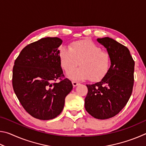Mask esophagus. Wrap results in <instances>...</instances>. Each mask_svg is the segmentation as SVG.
Wrapping results in <instances>:
<instances>
[{
  "label": "esophagus",
  "mask_w": 146,
  "mask_h": 146,
  "mask_svg": "<svg viewBox=\"0 0 146 146\" xmlns=\"http://www.w3.org/2000/svg\"><path fill=\"white\" fill-rule=\"evenodd\" d=\"M72 84H73V87H76V86H78V85L79 84L78 82H75V81H73V82H72Z\"/></svg>",
  "instance_id": "1"
}]
</instances>
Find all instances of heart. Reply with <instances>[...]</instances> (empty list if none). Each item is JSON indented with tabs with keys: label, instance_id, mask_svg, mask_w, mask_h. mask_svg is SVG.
I'll use <instances>...</instances> for the list:
<instances>
[{
	"label": "heart",
	"instance_id": "heart-1",
	"mask_svg": "<svg viewBox=\"0 0 146 146\" xmlns=\"http://www.w3.org/2000/svg\"><path fill=\"white\" fill-rule=\"evenodd\" d=\"M59 59L66 71L74 68L79 62L81 67L69 72L67 76L73 80L92 81L102 79L110 70L111 56L102 48L89 40H78L71 43L70 48L62 46L59 49Z\"/></svg>",
	"mask_w": 146,
	"mask_h": 146
}]
</instances>
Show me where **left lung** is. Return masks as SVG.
<instances>
[{"label":"left lung","mask_w":146,"mask_h":146,"mask_svg":"<svg viewBox=\"0 0 146 146\" xmlns=\"http://www.w3.org/2000/svg\"><path fill=\"white\" fill-rule=\"evenodd\" d=\"M111 56L107 74L98 82L87 84L86 110L100 120L117 115L126 105L134 83L135 62L127 48L110 37L97 38Z\"/></svg>","instance_id":"obj_1"}]
</instances>
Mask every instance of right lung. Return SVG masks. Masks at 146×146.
I'll return each instance as SVG.
<instances>
[{
  "mask_svg": "<svg viewBox=\"0 0 146 146\" xmlns=\"http://www.w3.org/2000/svg\"><path fill=\"white\" fill-rule=\"evenodd\" d=\"M58 37L42 38L26 46L15 61L13 88L20 102L29 115L40 120H50L60 114L65 98L73 89L64 76Z\"/></svg>",
  "mask_w": 146,
  "mask_h": 146,
  "instance_id": "add662e5",
  "label": "right lung"
}]
</instances>
